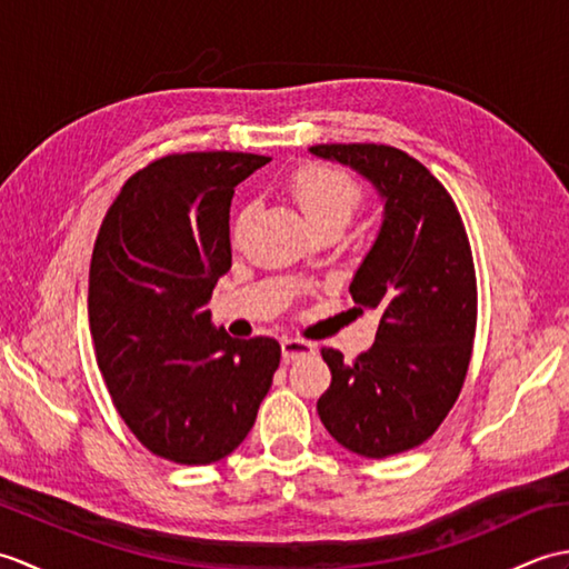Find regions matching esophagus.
I'll return each instance as SVG.
<instances>
[{
  "mask_svg": "<svg viewBox=\"0 0 569 569\" xmlns=\"http://www.w3.org/2000/svg\"><path fill=\"white\" fill-rule=\"evenodd\" d=\"M281 352H283L286 361H291V359L316 352V345L306 342V340H296V337H286V340H281Z\"/></svg>",
  "mask_w": 569,
  "mask_h": 569,
  "instance_id": "34e87169",
  "label": "esophagus"
}]
</instances>
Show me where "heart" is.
I'll return each instance as SVG.
<instances>
[{"instance_id":"b5f03b06","label":"heart","mask_w":569,"mask_h":569,"mask_svg":"<svg viewBox=\"0 0 569 569\" xmlns=\"http://www.w3.org/2000/svg\"><path fill=\"white\" fill-rule=\"evenodd\" d=\"M288 188H291L300 210H303V214L316 229L325 224L345 227L349 220H352V214L361 204V198H365L361 186L352 176L340 171V168L320 166V163L300 166L291 176V180H288ZM249 214L251 210H241V214L237 217V224H234L237 239L241 237V232H244Z\"/></svg>"}]
</instances>
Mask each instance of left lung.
I'll return each mask as SVG.
<instances>
[{
    "instance_id": "8db88e82",
    "label": "left lung",
    "mask_w": 569,
    "mask_h": 569,
    "mask_svg": "<svg viewBox=\"0 0 569 569\" xmlns=\"http://www.w3.org/2000/svg\"><path fill=\"white\" fill-rule=\"evenodd\" d=\"M318 159L355 168L383 202L379 234L349 286L377 310V340L355 361L322 347L332 371L318 413L332 438L361 457L413 450L450 413L469 369L477 278L450 192L426 166L383 143H318Z\"/></svg>"
}]
</instances>
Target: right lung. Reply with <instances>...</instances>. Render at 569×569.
Returning <instances> with one entry per match:
<instances>
[{
    "label": "right lung",
    "instance_id": "obj_1",
    "mask_svg": "<svg viewBox=\"0 0 569 569\" xmlns=\"http://www.w3.org/2000/svg\"><path fill=\"white\" fill-rule=\"evenodd\" d=\"M269 161L163 156L127 180L94 241L88 316L98 367L137 440L178 465L234 452L281 361L271 337L234 340L208 310L232 266L234 188Z\"/></svg>",
    "mask_w": 569,
    "mask_h": 569
}]
</instances>
